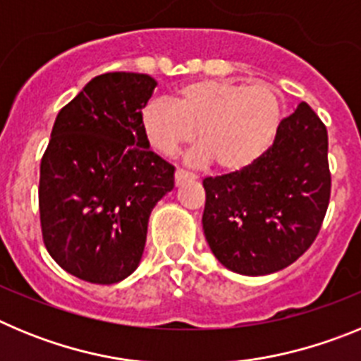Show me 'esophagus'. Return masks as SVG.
<instances>
[{
    "mask_svg": "<svg viewBox=\"0 0 361 361\" xmlns=\"http://www.w3.org/2000/svg\"><path fill=\"white\" fill-rule=\"evenodd\" d=\"M190 178H195V175L188 173V171H184V170H177V171H175V184H177V186L184 184V183H186V180H190Z\"/></svg>",
    "mask_w": 361,
    "mask_h": 361,
    "instance_id": "34e87169",
    "label": "esophagus"
}]
</instances>
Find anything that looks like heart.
Here are the masks:
<instances>
[{"label": "heart", "instance_id": "1", "mask_svg": "<svg viewBox=\"0 0 361 361\" xmlns=\"http://www.w3.org/2000/svg\"><path fill=\"white\" fill-rule=\"evenodd\" d=\"M282 123V101L266 82L244 86L224 81H195L173 97L152 99L141 110L146 141L161 155H173L193 139L200 148L190 161L213 159L220 170L253 164L275 141Z\"/></svg>", "mask_w": 361, "mask_h": 361}]
</instances>
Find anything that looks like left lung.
<instances>
[{"label":"left lung","mask_w":361,"mask_h":361,"mask_svg":"<svg viewBox=\"0 0 361 361\" xmlns=\"http://www.w3.org/2000/svg\"><path fill=\"white\" fill-rule=\"evenodd\" d=\"M327 145L325 124L300 103L253 164L204 178L202 229L222 266L269 275L311 247L329 206Z\"/></svg>","instance_id":"1"}]
</instances>
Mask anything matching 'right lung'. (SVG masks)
<instances>
[{
  "label": "right lung",
  "mask_w": 361,
  "mask_h": 361,
  "mask_svg": "<svg viewBox=\"0 0 361 361\" xmlns=\"http://www.w3.org/2000/svg\"><path fill=\"white\" fill-rule=\"evenodd\" d=\"M155 86L146 73L94 78L57 114L41 159L43 242L86 282L108 286L132 275L149 213L173 190L175 168L149 149L141 128Z\"/></svg>",
  "instance_id": "right-lung-1"
}]
</instances>
